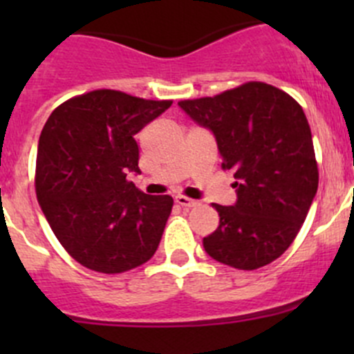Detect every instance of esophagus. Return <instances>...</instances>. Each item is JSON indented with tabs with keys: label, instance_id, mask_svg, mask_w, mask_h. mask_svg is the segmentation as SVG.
I'll return each instance as SVG.
<instances>
[{
	"label": "esophagus",
	"instance_id": "obj_1",
	"mask_svg": "<svg viewBox=\"0 0 354 354\" xmlns=\"http://www.w3.org/2000/svg\"><path fill=\"white\" fill-rule=\"evenodd\" d=\"M174 202H176L180 207H187V209H190V207L197 205V200H192V198H188V197H183V195H178V197L174 198Z\"/></svg>",
	"mask_w": 354,
	"mask_h": 354
}]
</instances>
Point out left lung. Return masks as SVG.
Returning a JSON list of instances; mask_svg holds the SVG:
<instances>
[{
	"mask_svg": "<svg viewBox=\"0 0 354 354\" xmlns=\"http://www.w3.org/2000/svg\"><path fill=\"white\" fill-rule=\"evenodd\" d=\"M178 106L212 131L223 169L236 180V202L214 203L219 226L203 238V248L234 269L267 266L292 243L319 187L312 131L301 106L262 82Z\"/></svg>",
	"mask_w": 354,
	"mask_h": 354,
	"instance_id": "obj_1",
	"label": "left lung"
}]
</instances>
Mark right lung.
Masks as SVG:
<instances>
[{
	"label": "right lung",
	"mask_w": 354,
	"mask_h": 354,
	"mask_svg": "<svg viewBox=\"0 0 354 354\" xmlns=\"http://www.w3.org/2000/svg\"><path fill=\"white\" fill-rule=\"evenodd\" d=\"M171 101H145L118 91L68 99L42 128L35 194L53 233L84 267L118 274L156 253L171 214L169 195H145L135 135Z\"/></svg>",
	"instance_id": "1"
}]
</instances>
